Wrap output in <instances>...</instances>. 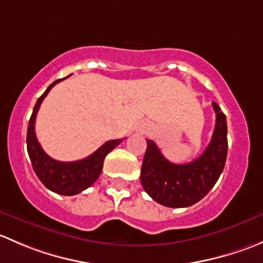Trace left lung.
<instances>
[{
  "label": "left lung",
  "instance_id": "obj_1",
  "mask_svg": "<svg viewBox=\"0 0 263 263\" xmlns=\"http://www.w3.org/2000/svg\"><path fill=\"white\" fill-rule=\"evenodd\" d=\"M216 123L210 144L202 155L187 164H174L164 158L156 144L146 140L141 184L145 192L166 208H188L202 200L219 179L228 154L227 117L213 102Z\"/></svg>",
  "mask_w": 263,
  "mask_h": 263
}]
</instances>
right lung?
<instances>
[{"mask_svg":"<svg viewBox=\"0 0 263 263\" xmlns=\"http://www.w3.org/2000/svg\"><path fill=\"white\" fill-rule=\"evenodd\" d=\"M63 79L55 80L47 87L41 98L36 100L34 105L33 113H31L30 121L28 126V134H26V146H28V154L30 158L31 165L34 172L41 179V182L46 185L52 192L63 196H73L86 190L98 178L103 169L104 159L110 151L115 148L122 140H110L104 145H102L95 153L87 158L78 161H58L52 159L44 153V150L39 145L35 136V118L39 107L47 94L50 91L55 84L62 81Z\"/></svg>","mask_w":263,"mask_h":263,"instance_id":"obj_1","label":"right lung"}]
</instances>
